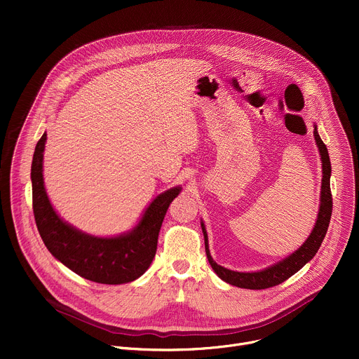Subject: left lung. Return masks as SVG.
I'll return each instance as SVG.
<instances>
[{
    "label": "left lung",
    "instance_id": "1",
    "mask_svg": "<svg viewBox=\"0 0 359 359\" xmlns=\"http://www.w3.org/2000/svg\"><path fill=\"white\" fill-rule=\"evenodd\" d=\"M314 136H316V140H317V144H318V149L321 153V161H323V186H321V206H320L318 219H317L313 233L295 252H292L290 255V257L274 264L273 267H269V269H266L263 271H257V273H238V271L227 270V269L219 266L216 262H213L210 251H209L208 233H206V229H204V224L201 223L208 260H209L212 269L215 270V273L223 281H226L231 285H236L240 288H248V290L270 288V287L284 283L287 278H290L292 274H295L298 270H301L318 251V248L327 234L331 215H332V194H331V187H330L331 162H330V156H328V150H327L325 143L321 140V137L317 132V128L314 129Z\"/></svg>",
    "mask_w": 359,
    "mask_h": 359
}]
</instances>
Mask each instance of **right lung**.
<instances>
[{"label": "right lung", "instance_id": "obj_1", "mask_svg": "<svg viewBox=\"0 0 359 359\" xmlns=\"http://www.w3.org/2000/svg\"><path fill=\"white\" fill-rule=\"evenodd\" d=\"M45 140L46 133L35 146L31 180L35 223L49 252L78 276L95 283L125 284L140 277L155 259L163 219L182 189L159 194L130 233L112 238L88 236L62 222L50 206L42 179Z\"/></svg>", "mask_w": 359, "mask_h": 359}]
</instances>
